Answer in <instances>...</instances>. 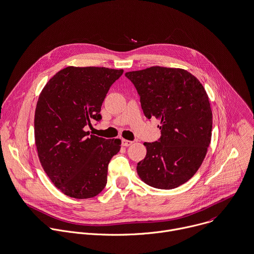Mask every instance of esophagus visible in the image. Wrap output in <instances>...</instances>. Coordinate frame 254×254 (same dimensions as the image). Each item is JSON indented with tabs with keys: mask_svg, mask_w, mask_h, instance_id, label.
I'll return each instance as SVG.
<instances>
[{
	"mask_svg": "<svg viewBox=\"0 0 254 254\" xmlns=\"http://www.w3.org/2000/svg\"><path fill=\"white\" fill-rule=\"evenodd\" d=\"M122 144H123L124 146L127 147V146H129V145H131V144H132V141L127 140V139H123V140H122Z\"/></svg>",
	"mask_w": 254,
	"mask_h": 254,
	"instance_id": "34e87169",
	"label": "esophagus"
}]
</instances>
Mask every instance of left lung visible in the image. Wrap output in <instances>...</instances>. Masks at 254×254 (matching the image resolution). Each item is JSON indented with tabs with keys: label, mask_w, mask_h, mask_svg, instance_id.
I'll use <instances>...</instances> for the list:
<instances>
[{
	"label": "left lung",
	"mask_w": 254,
	"mask_h": 254,
	"mask_svg": "<svg viewBox=\"0 0 254 254\" xmlns=\"http://www.w3.org/2000/svg\"><path fill=\"white\" fill-rule=\"evenodd\" d=\"M140 96L144 116L160 122L158 141L144 142L146 155L136 171L147 185L174 189L202 165L212 139L213 114L201 82L181 68L152 66L127 72Z\"/></svg>",
	"instance_id": "obj_1"
}]
</instances>
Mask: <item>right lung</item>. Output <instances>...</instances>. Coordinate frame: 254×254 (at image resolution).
Segmentation results:
<instances>
[{
	"mask_svg": "<svg viewBox=\"0 0 254 254\" xmlns=\"http://www.w3.org/2000/svg\"><path fill=\"white\" fill-rule=\"evenodd\" d=\"M123 69L68 66L43 87L34 114V139L40 164L64 195L89 199L107 184L108 165L122 140L85 130L101 120V107Z\"/></svg>",
	"mask_w": 254,
	"mask_h": 254,
	"instance_id": "1",
	"label": "right lung"
}]
</instances>
